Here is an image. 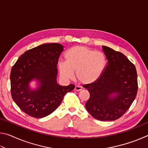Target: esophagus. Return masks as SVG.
Here are the masks:
<instances>
[{
  "instance_id": "esophagus-1",
  "label": "esophagus",
  "mask_w": 148,
  "mask_h": 148,
  "mask_svg": "<svg viewBox=\"0 0 148 148\" xmlns=\"http://www.w3.org/2000/svg\"><path fill=\"white\" fill-rule=\"evenodd\" d=\"M82 89V87H79V86H76L74 87V91H81Z\"/></svg>"
}]
</instances>
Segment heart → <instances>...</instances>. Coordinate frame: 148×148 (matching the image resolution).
<instances>
[{"mask_svg": "<svg viewBox=\"0 0 148 148\" xmlns=\"http://www.w3.org/2000/svg\"><path fill=\"white\" fill-rule=\"evenodd\" d=\"M64 61H59L57 68L60 76L65 79L73 78L76 72L77 79L83 84L97 82L104 71L106 57L101 51L83 46H76L64 53Z\"/></svg>", "mask_w": 148, "mask_h": 148, "instance_id": "obj_1", "label": "heart"}]
</instances>
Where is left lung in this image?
I'll return each instance as SVG.
<instances>
[{
  "label": "left lung",
  "instance_id": "8db88e82",
  "mask_svg": "<svg viewBox=\"0 0 148 148\" xmlns=\"http://www.w3.org/2000/svg\"><path fill=\"white\" fill-rule=\"evenodd\" d=\"M102 47L108 64L97 82L84 85L90 93L86 108L95 119L114 121L128 110L136 98V70L122 53L107 46Z\"/></svg>",
  "mask_w": 148,
  "mask_h": 148
}]
</instances>
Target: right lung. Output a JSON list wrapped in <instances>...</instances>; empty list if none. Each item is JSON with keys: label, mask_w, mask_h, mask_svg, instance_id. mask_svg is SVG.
<instances>
[{"label": "right lung", "mask_w": 148, "mask_h": 148, "mask_svg": "<svg viewBox=\"0 0 148 148\" xmlns=\"http://www.w3.org/2000/svg\"><path fill=\"white\" fill-rule=\"evenodd\" d=\"M63 46L44 44L25 52L17 59L10 73L12 99L25 113L42 118L56 110L64 95L74 89L73 84L60 86L57 82V64ZM36 81L37 87L29 84Z\"/></svg>", "instance_id": "1"}]
</instances>
